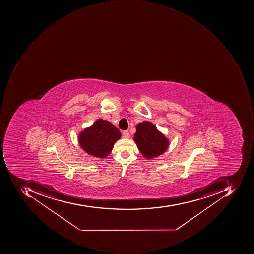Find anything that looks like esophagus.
<instances>
[{
    "label": "esophagus",
    "instance_id": "esophagus-1",
    "mask_svg": "<svg viewBox=\"0 0 254 254\" xmlns=\"http://www.w3.org/2000/svg\"><path fill=\"white\" fill-rule=\"evenodd\" d=\"M123 137L124 138H129V133L127 130L123 131Z\"/></svg>",
    "mask_w": 254,
    "mask_h": 254
}]
</instances>
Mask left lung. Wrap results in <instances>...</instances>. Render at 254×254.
Segmentation results:
<instances>
[{"mask_svg":"<svg viewBox=\"0 0 254 254\" xmlns=\"http://www.w3.org/2000/svg\"><path fill=\"white\" fill-rule=\"evenodd\" d=\"M133 139L140 153L147 159L163 154L169 146L168 139L148 121L138 124Z\"/></svg>","mask_w":254,"mask_h":254,"instance_id":"obj_1","label":"left lung"}]
</instances>
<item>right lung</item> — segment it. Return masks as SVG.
Listing matches in <instances>:
<instances>
[{"instance_id":"add662e5","label":"right lung","mask_w":254,"mask_h":254,"mask_svg":"<svg viewBox=\"0 0 254 254\" xmlns=\"http://www.w3.org/2000/svg\"><path fill=\"white\" fill-rule=\"evenodd\" d=\"M120 138V131L112 124L99 119L80 133L79 143L88 154L104 158L110 154Z\"/></svg>"}]
</instances>
